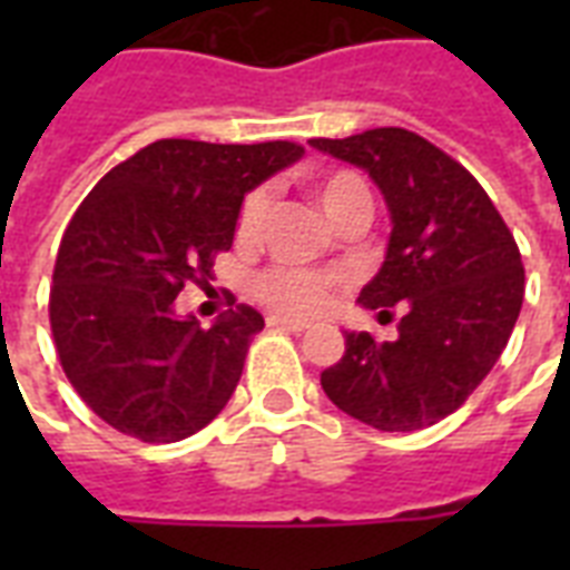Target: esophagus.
I'll return each mask as SVG.
<instances>
[{"instance_id":"34e87169","label":"esophagus","mask_w":570,"mask_h":570,"mask_svg":"<svg viewBox=\"0 0 570 570\" xmlns=\"http://www.w3.org/2000/svg\"><path fill=\"white\" fill-rule=\"evenodd\" d=\"M268 328L293 331V334H304V331H307V325H304V322H295V320H284V316H268Z\"/></svg>"}]
</instances>
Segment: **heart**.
<instances>
[{
  "label": "heart",
  "mask_w": 570,
  "mask_h": 570,
  "mask_svg": "<svg viewBox=\"0 0 570 570\" xmlns=\"http://www.w3.org/2000/svg\"><path fill=\"white\" fill-rule=\"evenodd\" d=\"M307 191L334 227L343 222L361 218L370 222L373 215V195L357 174L352 171H331L320 174L307 183ZM268 197L263 191H250L245 197L239 213V236L254 239L266 222ZM337 284L325 275H313L304 268H272L266 275L257 277V298L272 311L295 316V320H313L320 313L328 311Z\"/></svg>",
  "instance_id": "heart-1"
}]
</instances>
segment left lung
<instances>
[{
	"instance_id": "1",
	"label": "left lung",
	"mask_w": 570,
	"mask_h": 570,
	"mask_svg": "<svg viewBox=\"0 0 570 570\" xmlns=\"http://www.w3.org/2000/svg\"><path fill=\"white\" fill-rule=\"evenodd\" d=\"M311 147L355 165L390 213L384 263L357 304L390 316L396 340L346 331V355L322 373L340 411L379 432H416L450 416L491 373L523 304L521 250L485 189L452 156L399 127Z\"/></svg>"
}]
</instances>
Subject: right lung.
<instances>
[{"instance_id": "1", "label": "right lung", "mask_w": 570, "mask_h": 570, "mask_svg": "<svg viewBox=\"0 0 570 570\" xmlns=\"http://www.w3.org/2000/svg\"><path fill=\"white\" fill-rule=\"evenodd\" d=\"M302 156L293 141L163 138L85 197L58 248L49 325L61 370L100 420L174 443L222 414L263 316L236 304L200 328L174 302L213 275L245 195Z\"/></svg>"}]
</instances>
